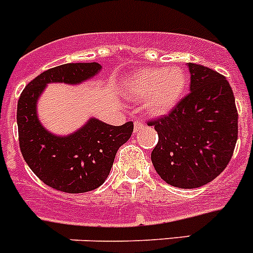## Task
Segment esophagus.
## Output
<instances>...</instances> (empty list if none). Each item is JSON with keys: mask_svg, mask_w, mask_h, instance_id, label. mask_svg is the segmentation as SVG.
Listing matches in <instances>:
<instances>
[{"mask_svg": "<svg viewBox=\"0 0 253 253\" xmlns=\"http://www.w3.org/2000/svg\"><path fill=\"white\" fill-rule=\"evenodd\" d=\"M143 128H144V124L142 122H134V133H138Z\"/></svg>", "mask_w": 253, "mask_h": 253, "instance_id": "esophagus-1", "label": "esophagus"}]
</instances>
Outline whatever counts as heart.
I'll list each match as a JSON object with an SVG mask.
<instances>
[{"label":"heart","mask_w":253,"mask_h":253,"mask_svg":"<svg viewBox=\"0 0 253 253\" xmlns=\"http://www.w3.org/2000/svg\"><path fill=\"white\" fill-rule=\"evenodd\" d=\"M187 78L178 67H148L131 73L123 84L128 99H143V107L152 116H163L178 104Z\"/></svg>","instance_id":"heart-1"}]
</instances>
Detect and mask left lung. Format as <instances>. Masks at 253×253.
Here are the masks:
<instances>
[{"mask_svg": "<svg viewBox=\"0 0 253 253\" xmlns=\"http://www.w3.org/2000/svg\"><path fill=\"white\" fill-rule=\"evenodd\" d=\"M190 93L167 116L151 122L158 143L151 160L160 177L180 189H195L220 175L233 154L238 114L224 76L187 63Z\"/></svg>", "mask_w": 253, "mask_h": 253, "instance_id": "8db88e82", "label": "left lung"}]
</instances>
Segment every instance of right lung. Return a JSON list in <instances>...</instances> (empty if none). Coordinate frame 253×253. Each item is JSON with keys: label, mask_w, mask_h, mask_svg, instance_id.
Masks as SVG:
<instances>
[{"label": "right lung", "mask_w": 253, "mask_h": 253, "mask_svg": "<svg viewBox=\"0 0 253 253\" xmlns=\"http://www.w3.org/2000/svg\"><path fill=\"white\" fill-rule=\"evenodd\" d=\"M101 69L96 62L50 68L25 87L17 102L22 157L44 184L63 193H87L104 184L116 152L133 133V122L115 126L90 118L77 130L60 135L51 133L40 122L38 102L49 84H81Z\"/></svg>", "instance_id": "right-lung-1"}]
</instances>
